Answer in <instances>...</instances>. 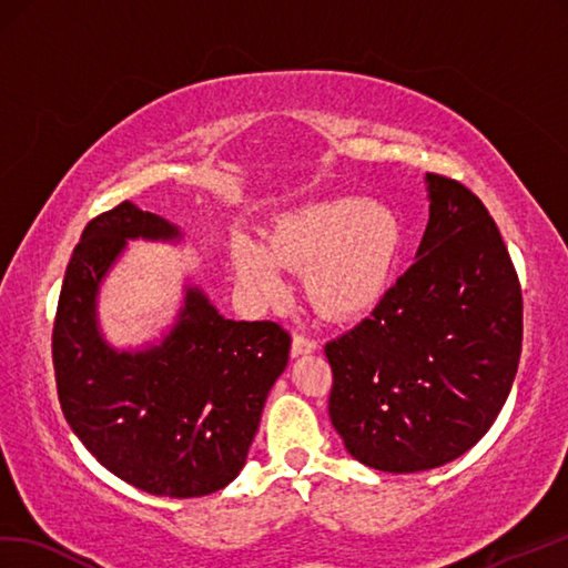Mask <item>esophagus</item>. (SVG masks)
<instances>
[{
    "mask_svg": "<svg viewBox=\"0 0 568 568\" xmlns=\"http://www.w3.org/2000/svg\"><path fill=\"white\" fill-rule=\"evenodd\" d=\"M316 351V341L307 334H295L293 336V355H302V353H312Z\"/></svg>",
    "mask_w": 568,
    "mask_h": 568,
    "instance_id": "1",
    "label": "esophagus"
}]
</instances>
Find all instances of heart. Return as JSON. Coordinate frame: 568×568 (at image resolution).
Returning a JSON list of instances; mask_svg holds the SVG:
<instances>
[{
  "label": "heart",
  "instance_id": "obj_1",
  "mask_svg": "<svg viewBox=\"0 0 568 568\" xmlns=\"http://www.w3.org/2000/svg\"><path fill=\"white\" fill-rule=\"evenodd\" d=\"M402 227L394 210L361 195H332L283 215L266 236L234 244L240 281L268 300L281 266H305V293L324 314H353L382 293L397 258Z\"/></svg>",
  "mask_w": 568,
  "mask_h": 568
}]
</instances>
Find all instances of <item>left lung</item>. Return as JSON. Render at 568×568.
Here are the masks:
<instances>
[{
  "mask_svg": "<svg viewBox=\"0 0 568 568\" xmlns=\"http://www.w3.org/2000/svg\"><path fill=\"white\" fill-rule=\"evenodd\" d=\"M418 258L324 353L328 416L358 463L443 467L491 428L518 373L523 290L489 210L465 183L426 174Z\"/></svg>",
  "mask_w": 568,
  "mask_h": 568,
  "instance_id": "8db88e82",
  "label": "left lung"
}]
</instances>
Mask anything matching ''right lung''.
Here are the masks:
<instances>
[{
	"instance_id": "add662e5",
	"label": "right lung",
	"mask_w": 568,
	"mask_h": 568,
	"mask_svg": "<svg viewBox=\"0 0 568 568\" xmlns=\"http://www.w3.org/2000/svg\"><path fill=\"white\" fill-rule=\"evenodd\" d=\"M138 236L176 240L179 230L123 201L91 220L74 246L52 324L58 399L77 438L118 479L154 496H207L244 467L293 341L268 320H224L189 287L162 346H105L99 285L125 240Z\"/></svg>"
}]
</instances>
